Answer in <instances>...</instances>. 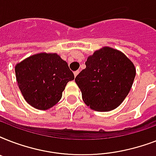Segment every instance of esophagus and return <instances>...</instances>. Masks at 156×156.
<instances>
[{"label":"esophagus","instance_id":"34e87169","mask_svg":"<svg viewBox=\"0 0 156 156\" xmlns=\"http://www.w3.org/2000/svg\"><path fill=\"white\" fill-rule=\"evenodd\" d=\"M78 73H79V70H77V71H74V72H73V74H74V76H77L78 74Z\"/></svg>","mask_w":156,"mask_h":156}]
</instances>
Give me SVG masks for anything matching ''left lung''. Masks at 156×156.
I'll return each mask as SVG.
<instances>
[{
    "instance_id": "1",
    "label": "left lung",
    "mask_w": 156,
    "mask_h": 156,
    "mask_svg": "<svg viewBox=\"0 0 156 156\" xmlns=\"http://www.w3.org/2000/svg\"><path fill=\"white\" fill-rule=\"evenodd\" d=\"M86 69L75 78L83 101L93 110L108 112L120 105L135 78L133 62L124 53L104 47L88 56Z\"/></svg>"
}]
</instances>
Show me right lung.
Segmentation results:
<instances>
[{
	"mask_svg": "<svg viewBox=\"0 0 156 156\" xmlns=\"http://www.w3.org/2000/svg\"><path fill=\"white\" fill-rule=\"evenodd\" d=\"M16 79L23 97L35 108L47 110L61 99L68 82L74 79L67 62L56 53H38L15 66Z\"/></svg>",
	"mask_w": 156,
	"mask_h": 156,
	"instance_id": "right-lung-1",
	"label": "right lung"
}]
</instances>
